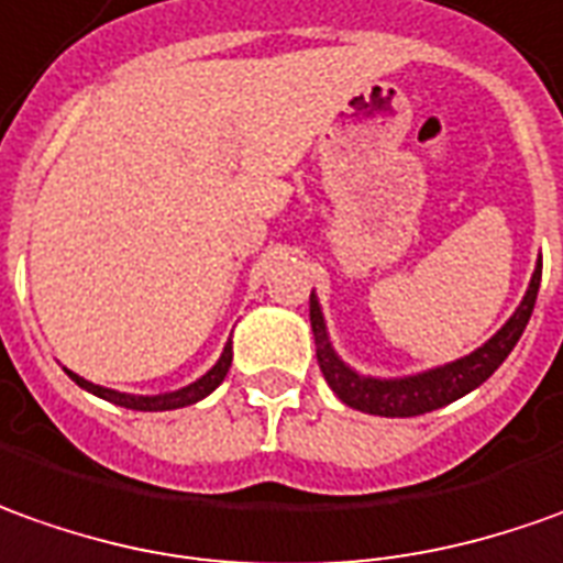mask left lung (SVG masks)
<instances>
[{"mask_svg": "<svg viewBox=\"0 0 563 563\" xmlns=\"http://www.w3.org/2000/svg\"><path fill=\"white\" fill-rule=\"evenodd\" d=\"M539 280H542V265H537L530 286H527V296L518 305V311L508 317V323L503 330L493 335L490 342L459 357L453 363H443L438 369H426L419 376H404V378H373L361 376L347 366L330 345V335H327V323H323V313L317 305V296L311 292V330L313 342H317V363H320V373L327 378L332 391L339 394V400L354 407V410L369 412V416H388V419H407V416H422V412L441 410L446 404L459 400L462 394L474 391L481 382L503 366L511 347L518 345L521 332L527 330V320L533 313L537 305Z\"/></svg>", "mask_w": 563, "mask_h": 563, "instance_id": "left-lung-1", "label": "left lung"}]
</instances>
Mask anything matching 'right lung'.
Instances as JSON below:
<instances>
[{
	"instance_id": "right-lung-1",
	"label": "right lung",
	"mask_w": 563,
	"mask_h": 563,
	"mask_svg": "<svg viewBox=\"0 0 563 563\" xmlns=\"http://www.w3.org/2000/svg\"><path fill=\"white\" fill-rule=\"evenodd\" d=\"M231 361H233V351H231V342H228L224 351H221V357H218V363L209 369V373H206V376L197 378V382H194V385H187V388H178V391H169V394H153V397L113 391V388H104V385L86 382V378L76 376V373H70V369H67V376H70L79 388L98 394V397H104V400L117 404V407H125V410H141V412H163V410H178V407H190V404L202 400L206 394L216 391L218 385L224 382V376H228Z\"/></svg>"
}]
</instances>
